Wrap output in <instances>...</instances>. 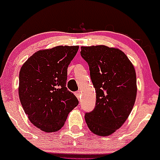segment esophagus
<instances>
[{"mask_svg": "<svg viewBox=\"0 0 160 160\" xmlns=\"http://www.w3.org/2000/svg\"><path fill=\"white\" fill-rule=\"evenodd\" d=\"M75 96H76L77 98H78V100L81 99V92H80L79 91L75 92Z\"/></svg>", "mask_w": 160, "mask_h": 160, "instance_id": "34e87169", "label": "esophagus"}]
</instances>
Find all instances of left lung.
<instances>
[{"mask_svg": "<svg viewBox=\"0 0 160 160\" xmlns=\"http://www.w3.org/2000/svg\"><path fill=\"white\" fill-rule=\"evenodd\" d=\"M81 55L89 66L96 92L95 107L85 115L95 135L110 136L129 117L136 98L134 66L123 52L105 45L82 46Z\"/></svg>", "mask_w": 160, "mask_h": 160, "instance_id": "left-lung-1", "label": "left lung"}]
</instances>
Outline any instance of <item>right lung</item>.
<instances>
[{
    "mask_svg": "<svg viewBox=\"0 0 160 160\" xmlns=\"http://www.w3.org/2000/svg\"><path fill=\"white\" fill-rule=\"evenodd\" d=\"M78 46H57L38 51L19 73V98L34 126L46 132L58 131L78 104L66 88L67 69Z\"/></svg>",
    "mask_w": 160,
    "mask_h": 160,
    "instance_id": "add662e5",
    "label": "right lung"
}]
</instances>
